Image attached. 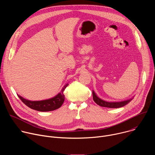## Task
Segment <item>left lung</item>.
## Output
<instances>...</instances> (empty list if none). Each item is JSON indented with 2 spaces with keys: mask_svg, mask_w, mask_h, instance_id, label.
<instances>
[{
  "mask_svg": "<svg viewBox=\"0 0 155 155\" xmlns=\"http://www.w3.org/2000/svg\"><path fill=\"white\" fill-rule=\"evenodd\" d=\"M93 100L94 101L99 105L101 106V107H107V108H120V107H122L124 105H126V104H127L129 102H130V101L132 100L134 97L130 98L129 99L126 100V101H120V102H108V101H104L102 99H101V98H99L96 94L95 93V92L94 91H93Z\"/></svg>",
  "mask_w": 155,
  "mask_h": 155,
  "instance_id": "1",
  "label": "left lung"
}]
</instances>
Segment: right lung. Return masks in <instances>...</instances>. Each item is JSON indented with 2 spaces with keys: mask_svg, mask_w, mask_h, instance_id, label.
Segmentation results:
<instances>
[{
  "mask_svg": "<svg viewBox=\"0 0 155 155\" xmlns=\"http://www.w3.org/2000/svg\"><path fill=\"white\" fill-rule=\"evenodd\" d=\"M68 83L65 84L60 93H59L54 97L42 101H29L23 98L22 96L18 95L19 99L25 104L29 108L35 110L39 112H49L56 110L61 107L64 101V95L63 92L65 87L68 86Z\"/></svg>",
  "mask_w": 155,
  "mask_h": 155,
  "instance_id": "obj_1",
  "label": "right lung"
}]
</instances>
